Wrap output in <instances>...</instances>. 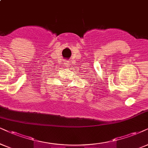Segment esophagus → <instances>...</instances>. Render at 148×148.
<instances>
[{"label":"esophagus","mask_w":148,"mask_h":148,"mask_svg":"<svg viewBox=\"0 0 148 148\" xmlns=\"http://www.w3.org/2000/svg\"><path fill=\"white\" fill-rule=\"evenodd\" d=\"M64 64H65L66 67H69V61H66Z\"/></svg>","instance_id":"1"}]
</instances>
